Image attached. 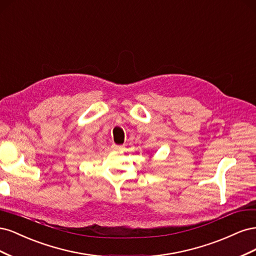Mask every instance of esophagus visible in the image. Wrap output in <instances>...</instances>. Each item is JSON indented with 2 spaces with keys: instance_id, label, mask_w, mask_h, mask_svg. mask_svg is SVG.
Instances as JSON below:
<instances>
[{
  "instance_id": "1",
  "label": "esophagus",
  "mask_w": 256,
  "mask_h": 256,
  "mask_svg": "<svg viewBox=\"0 0 256 256\" xmlns=\"http://www.w3.org/2000/svg\"><path fill=\"white\" fill-rule=\"evenodd\" d=\"M112 148H113L114 150H124V146L113 144V145H112Z\"/></svg>"
}]
</instances>
